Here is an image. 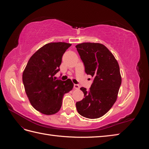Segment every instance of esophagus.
Segmentation results:
<instances>
[{
	"instance_id": "1",
	"label": "esophagus",
	"mask_w": 149,
	"mask_h": 149,
	"mask_svg": "<svg viewBox=\"0 0 149 149\" xmlns=\"http://www.w3.org/2000/svg\"><path fill=\"white\" fill-rule=\"evenodd\" d=\"M79 84H74V89H79Z\"/></svg>"
}]
</instances>
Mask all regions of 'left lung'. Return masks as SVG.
<instances>
[{
	"instance_id": "1",
	"label": "left lung",
	"mask_w": 149,
	"mask_h": 149,
	"mask_svg": "<svg viewBox=\"0 0 149 149\" xmlns=\"http://www.w3.org/2000/svg\"><path fill=\"white\" fill-rule=\"evenodd\" d=\"M76 48L84 63L86 73L94 78L88 91L80 88L84 97L76 103V109L84 118H100L111 109L118 98L122 82L118 62L101 43H83Z\"/></svg>"
}]
</instances>
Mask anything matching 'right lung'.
I'll return each instance as SVG.
<instances>
[{"label": "right lung", "instance_id": "right-lung-1", "mask_svg": "<svg viewBox=\"0 0 149 149\" xmlns=\"http://www.w3.org/2000/svg\"><path fill=\"white\" fill-rule=\"evenodd\" d=\"M71 45L65 42L49 43L31 56L23 72L22 80L29 101L35 109L45 115L60 111L64 94L74 84L70 79H56L63 55Z\"/></svg>", "mask_w": 149, "mask_h": 149}]
</instances>
